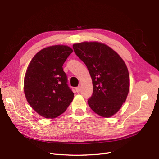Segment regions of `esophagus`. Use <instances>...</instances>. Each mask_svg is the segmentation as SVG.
<instances>
[{
  "mask_svg": "<svg viewBox=\"0 0 159 159\" xmlns=\"http://www.w3.org/2000/svg\"><path fill=\"white\" fill-rule=\"evenodd\" d=\"M76 91L77 92H80V86H79V87H76Z\"/></svg>",
  "mask_w": 159,
  "mask_h": 159,
  "instance_id": "obj_1",
  "label": "esophagus"
}]
</instances>
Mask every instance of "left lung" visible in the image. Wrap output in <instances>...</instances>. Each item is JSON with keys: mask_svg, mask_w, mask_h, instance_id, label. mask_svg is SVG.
Segmentation results:
<instances>
[{"mask_svg": "<svg viewBox=\"0 0 159 159\" xmlns=\"http://www.w3.org/2000/svg\"><path fill=\"white\" fill-rule=\"evenodd\" d=\"M76 55L85 63L92 77L93 94L87 101L94 112L110 117L120 109L130 88L129 73L118 54L102 43L73 44Z\"/></svg>", "mask_w": 159, "mask_h": 159, "instance_id": "obj_1", "label": "left lung"}]
</instances>
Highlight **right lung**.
Here are the masks:
<instances>
[{
  "label": "right lung",
  "mask_w": 159,
  "mask_h": 159,
  "mask_svg": "<svg viewBox=\"0 0 159 159\" xmlns=\"http://www.w3.org/2000/svg\"><path fill=\"white\" fill-rule=\"evenodd\" d=\"M72 52L65 45L46 47L33 57L27 67L24 80L26 98L43 117H58L73 100L74 93L62 67Z\"/></svg>",
  "instance_id": "right-lung-1"
}]
</instances>
